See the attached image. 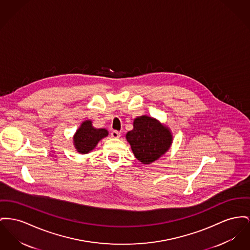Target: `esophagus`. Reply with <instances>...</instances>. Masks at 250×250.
Wrapping results in <instances>:
<instances>
[{
	"mask_svg": "<svg viewBox=\"0 0 250 250\" xmlns=\"http://www.w3.org/2000/svg\"><path fill=\"white\" fill-rule=\"evenodd\" d=\"M121 136V132L118 131V130H112L111 131V137L112 138H120Z\"/></svg>",
	"mask_w": 250,
	"mask_h": 250,
	"instance_id": "obj_1",
	"label": "esophagus"
}]
</instances>
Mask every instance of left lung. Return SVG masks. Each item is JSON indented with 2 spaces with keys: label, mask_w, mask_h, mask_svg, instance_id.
I'll return each mask as SVG.
<instances>
[{
  "label": "left lung",
  "mask_w": 250,
  "mask_h": 250,
  "mask_svg": "<svg viewBox=\"0 0 250 250\" xmlns=\"http://www.w3.org/2000/svg\"><path fill=\"white\" fill-rule=\"evenodd\" d=\"M133 126V130L126 134V140L140 162L145 164L155 162L171 146V132L156 119L136 118Z\"/></svg>",
  "instance_id": "1"
}]
</instances>
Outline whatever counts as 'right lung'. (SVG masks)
<instances>
[{
    "label": "right lung",
    "instance_id": "add662e5",
    "mask_svg": "<svg viewBox=\"0 0 250 250\" xmlns=\"http://www.w3.org/2000/svg\"><path fill=\"white\" fill-rule=\"evenodd\" d=\"M105 129H97L91 125V121H85L74 135V146L79 153L86 154L91 151L98 142L107 136Z\"/></svg>",
    "mask_w": 250,
    "mask_h": 250
}]
</instances>
